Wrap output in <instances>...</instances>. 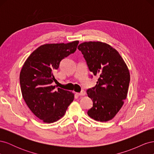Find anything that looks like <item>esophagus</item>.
<instances>
[{
    "mask_svg": "<svg viewBox=\"0 0 154 154\" xmlns=\"http://www.w3.org/2000/svg\"><path fill=\"white\" fill-rule=\"evenodd\" d=\"M76 94L78 96H84L85 94V92L84 91H82L80 93H76Z\"/></svg>",
    "mask_w": 154,
    "mask_h": 154,
    "instance_id": "1",
    "label": "esophagus"
}]
</instances>
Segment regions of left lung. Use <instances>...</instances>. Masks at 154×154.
Returning <instances> with one entry per match:
<instances>
[{
  "instance_id": "obj_1",
  "label": "left lung",
  "mask_w": 154,
  "mask_h": 154,
  "mask_svg": "<svg viewBox=\"0 0 154 154\" xmlns=\"http://www.w3.org/2000/svg\"><path fill=\"white\" fill-rule=\"evenodd\" d=\"M78 49L90 71L98 77L96 86L87 91L93 102L87 114L96 121L108 122L117 114L127 98L129 70L118 51L106 43L85 42Z\"/></svg>"
}]
</instances>
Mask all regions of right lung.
<instances>
[{
	"instance_id": "right-lung-1",
	"label": "right lung",
	"mask_w": 154,
	"mask_h": 154,
	"mask_svg": "<svg viewBox=\"0 0 154 154\" xmlns=\"http://www.w3.org/2000/svg\"><path fill=\"white\" fill-rule=\"evenodd\" d=\"M79 41L67 44H46L35 49L20 73L22 97L27 106L44 123L57 122L74 100L72 92L52 85L54 72L61 60L75 52Z\"/></svg>"
}]
</instances>
